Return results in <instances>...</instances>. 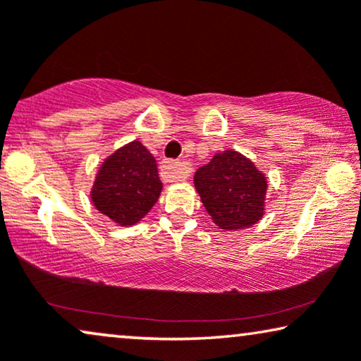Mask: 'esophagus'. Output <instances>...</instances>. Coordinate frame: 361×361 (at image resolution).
<instances>
[{
	"mask_svg": "<svg viewBox=\"0 0 361 361\" xmlns=\"http://www.w3.org/2000/svg\"><path fill=\"white\" fill-rule=\"evenodd\" d=\"M162 174H164L167 182H177L189 177L190 169L187 167V164L179 161H164V164L161 167Z\"/></svg>",
	"mask_w": 361,
	"mask_h": 361,
	"instance_id": "1",
	"label": "esophagus"
}]
</instances>
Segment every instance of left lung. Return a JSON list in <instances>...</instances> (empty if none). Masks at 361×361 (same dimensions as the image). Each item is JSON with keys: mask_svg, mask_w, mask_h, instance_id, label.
I'll list each match as a JSON object with an SVG mask.
<instances>
[{"mask_svg": "<svg viewBox=\"0 0 361 361\" xmlns=\"http://www.w3.org/2000/svg\"><path fill=\"white\" fill-rule=\"evenodd\" d=\"M202 204L219 228H250L263 219L268 179L250 157L226 149L194 176Z\"/></svg>", "mask_w": 361, "mask_h": 361, "instance_id": "obj_1", "label": "left lung"}]
</instances>
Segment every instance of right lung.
<instances>
[{"label": "right lung", "mask_w": 361, "mask_h": 361, "mask_svg": "<svg viewBox=\"0 0 361 361\" xmlns=\"http://www.w3.org/2000/svg\"><path fill=\"white\" fill-rule=\"evenodd\" d=\"M162 192L154 156L141 141H131L105 157L90 189L95 209L120 226L145 219Z\"/></svg>", "instance_id": "right-lung-1"}]
</instances>
